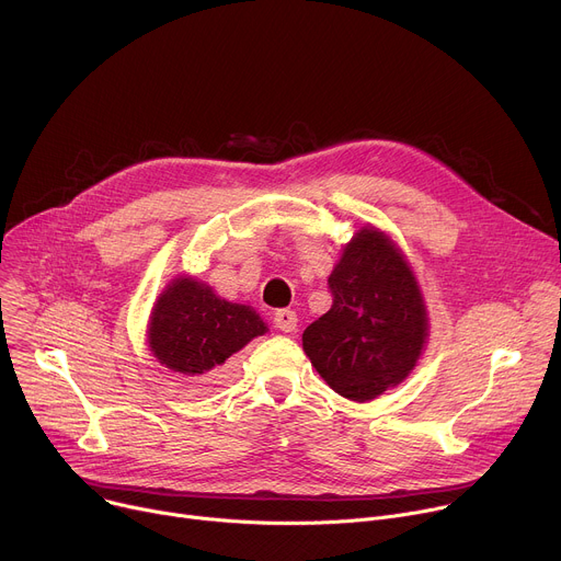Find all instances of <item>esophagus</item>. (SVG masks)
<instances>
[{"label":"esophagus","instance_id":"obj_1","mask_svg":"<svg viewBox=\"0 0 561 561\" xmlns=\"http://www.w3.org/2000/svg\"><path fill=\"white\" fill-rule=\"evenodd\" d=\"M275 327L284 333H293L297 329V314L295 310H288V308H282L275 312Z\"/></svg>","mask_w":561,"mask_h":561}]
</instances>
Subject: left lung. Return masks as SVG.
Here are the masks:
<instances>
[{
    "mask_svg": "<svg viewBox=\"0 0 561 561\" xmlns=\"http://www.w3.org/2000/svg\"><path fill=\"white\" fill-rule=\"evenodd\" d=\"M329 286L333 306L304 331L301 346L335 392L364 404L415 370L428 308L411 262L373 224L344 244Z\"/></svg>",
    "mask_w": 561,
    "mask_h": 561,
    "instance_id": "left-lung-1",
    "label": "left lung"
}]
</instances>
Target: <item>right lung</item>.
<instances>
[{
	"mask_svg": "<svg viewBox=\"0 0 561 561\" xmlns=\"http://www.w3.org/2000/svg\"><path fill=\"white\" fill-rule=\"evenodd\" d=\"M264 333L268 327L253 306L226 301L206 282L178 275L154 299L146 337L159 364L213 386L228 357Z\"/></svg>",
	"mask_w": 561,
	"mask_h": 561,
	"instance_id": "right-lung-1",
	"label": "right lung"
}]
</instances>
